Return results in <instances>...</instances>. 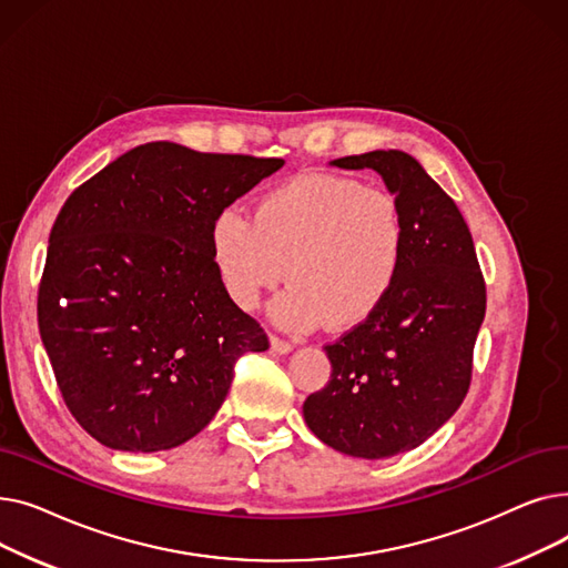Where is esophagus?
<instances>
[{"label":"esophagus","instance_id":"esophagus-1","mask_svg":"<svg viewBox=\"0 0 568 568\" xmlns=\"http://www.w3.org/2000/svg\"><path fill=\"white\" fill-rule=\"evenodd\" d=\"M268 343H272V349H274L276 354H287V352L294 349V345H292L290 341H283V338H278V336H272V338H268Z\"/></svg>","mask_w":568,"mask_h":568}]
</instances>
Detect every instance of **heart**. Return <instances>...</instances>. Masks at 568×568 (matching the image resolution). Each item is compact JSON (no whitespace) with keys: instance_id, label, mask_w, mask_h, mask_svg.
I'll return each mask as SVG.
<instances>
[{"instance_id":"obj_1","label":"heart","mask_w":568,"mask_h":568,"mask_svg":"<svg viewBox=\"0 0 568 568\" xmlns=\"http://www.w3.org/2000/svg\"><path fill=\"white\" fill-rule=\"evenodd\" d=\"M407 246L398 200L338 174H302L264 193L253 216L225 206L209 251L225 294L251 311L285 274L274 317L294 329H352L394 292Z\"/></svg>"}]
</instances>
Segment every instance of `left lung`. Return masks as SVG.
I'll list each match as a JSON object with an SVG mask.
<instances>
[{"mask_svg":"<svg viewBox=\"0 0 568 568\" xmlns=\"http://www.w3.org/2000/svg\"><path fill=\"white\" fill-rule=\"evenodd\" d=\"M332 165L382 176L403 209L407 246L389 300L324 345L332 377L306 398L304 419L341 454L392 458L424 444L465 400L486 283L463 214L419 161L377 149Z\"/></svg>","mask_w":568,"mask_h":568,"instance_id":"1","label":"left lung"}]
</instances>
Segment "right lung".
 <instances>
[{
  "label": "right lung",
  "instance_id": "right-lung-1",
  "mask_svg": "<svg viewBox=\"0 0 568 568\" xmlns=\"http://www.w3.org/2000/svg\"><path fill=\"white\" fill-rule=\"evenodd\" d=\"M283 159L146 142L75 189L39 287V332L75 422L116 452L154 454L221 409L262 326L225 294L209 251L221 209Z\"/></svg>",
  "mask_w": 568,
  "mask_h": 568
}]
</instances>
